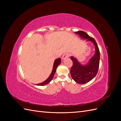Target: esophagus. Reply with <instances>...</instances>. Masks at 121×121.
<instances>
[{
  "label": "esophagus",
  "instance_id": "34e87169",
  "mask_svg": "<svg viewBox=\"0 0 121 121\" xmlns=\"http://www.w3.org/2000/svg\"><path fill=\"white\" fill-rule=\"evenodd\" d=\"M69 53H65V54L63 55V57H62V58H63V59L64 60V59H65V58H67V57H69Z\"/></svg>",
  "mask_w": 121,
  "mask_h": 121
}]
</instances>
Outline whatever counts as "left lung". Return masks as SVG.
Here are the masks:
<instances>
[{"mask_svg":"<svg viewBox=\"0 0 121 121\" xmlns=\"http://www.w3.org/2000/svg\"><path fill=\"white\" fill-rule=\"evenodd\" d=\"M83 38L88 39V41H92L95 46V53L90 59L89 64L83 66L74 57H71L73 65L70 73L73 79L78 84H82L88 83L93 79L97 74L100 60L99 49L95 39L89 36L86 32L79 31L75 32Z\"/></svg>","mask_w":121,"mask_h":121,"instance_id":"1","label":"left lung"}]
</instances>
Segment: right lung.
Returning a JSON list of instances; mask_svg holds the SVG:
<instances>
[{
  "mask_svg": "<svg viewBox=\"0 0 121 121\" xmlns=\"http://www.w3.org/2000/svg\"><path fill=\"white\" fill-rule=\"evenodd\" d=\"M60 62H61V59L60 58H57V59L55 60L54 62V64H53V67L52 71V73H51L50 76L48 78V79H47L45 80V81H44L43 82L41 83L37 84V85H40V86L45 85H46L47 84L49 83L51 81H52V79L53 78V77H54L55 73H56V68L58 66V65H60Z\"/></svg>",
  "mask_w": 121,
  "mask_h": 121,
  "instance_id": "add662e5",
  "label": "right lung"
}]
</instances>
